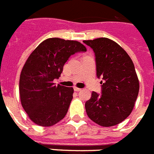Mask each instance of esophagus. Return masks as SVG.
<instances>
[{
	"instance_id": "obj_1",
	"label": "esophagus",
	"mask_w": 154,
	"mask_h": 154,
	"mask_svg": "<svg viewBox=\"0 0 154 154\" xmlns=\"http://www.w3.org/2000/svg\"><path fill=\"white\" fill-rule=\"evenodd\" d=\"M81 88H78V87H74V91H81Z\"/></svg>"
}]
</instances>
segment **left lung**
Wrapping results in <instances>:
<instances>
[{
    "label": "left lung",
    "instance_id": "1",
    "mask_svg": "<svg viewBox=\"0 0 154 154\" xmlns=\"http://www.w3.org/2000/svg\"><path fill=\"white\" fill-rule=\"evenodd\" d=\"M94 52L102 92L93 91L85 103L87 115L99 126H113L130 114L139 91L134 65L126 51L108 38L84 40Z\"/></svg>",
    "mask_w": 154,
    "mask_h": 154
}]
</instances>
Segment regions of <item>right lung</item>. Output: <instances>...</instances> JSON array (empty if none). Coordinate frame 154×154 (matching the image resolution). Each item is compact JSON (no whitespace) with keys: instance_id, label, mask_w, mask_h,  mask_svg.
I'll return each instance as SVG.
<instances>
[{"instance_id":"right-lung-1","label":"right lung","mask_w":154,"mask_h":154,"mask_svg":"<svg viewBox=\"0 0 154 154\" xmlns=\"http://www.w3.org/2000/svg\"><path fill=\"white\" fill-rule=\"evenodd\" d=\"M74 40L49 38L32 52L20 76V96L29 119L41 126H53L65 117L73 98L72 87L53 83L59 79L70 56L85 52Z\"/></svg>"}]
</instances>
